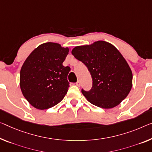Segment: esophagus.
Wrapping results in <instances>:
<instances>
[{
  "label": "esophagus",
  "mask_w": 152,
  "mask_h": 152,
  "mask_svg": "<svg viewBox=\"0 0 152 152\" xmlns=\"http://www.w3.org/2000/svg\"><path fill=\"white\" fill-rule=\"evenodd\" d=\"M75 84H76V86H78V87H79V86H81L80 81H77V82L75 83Z\"/></svg>",
  "instance_id": "esophagus-1"
}]
</instances>
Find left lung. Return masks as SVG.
I'll return each mask as SVG.
<instances>
[{
	"label": "left lung",
	"mask_w": 152,
	"mask_h": 152,
	"mask_svg": "<svg viewBox=\"0 0 152 152\" xmlns=\"http://www.w3.org/2000/svg\"><path fill=\"white\" fill-rule=\"evenodd\" d=\"M72 54L87 66L92 78L90 91L81 92L90 103L103 109L116 107L126 99L132 86L129 65L115 46L98 41L77 46Z\"/></svg>",
	"instance_id": "1"
}]
</instances>
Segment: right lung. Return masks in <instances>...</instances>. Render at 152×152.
Segmentation results:
<instances>
[{
  "label": "right lung",
  "instance_id": "add662e5",
  "mask_svg": "<svg viewBox=\"0 0 152 152\" xmlns=\"http://www.w3.org/2000/svg\"><path fill=\"white\" fill-rule=\"evenodd\" d=\"M69 49L56 43H43L26 59L20 71V85L25 99L36 109H48L64 99L69 87V66L62 63Z\"/></svg>",
  "mask_w": 152,
  "mask_h": 152
}]
</instances>
